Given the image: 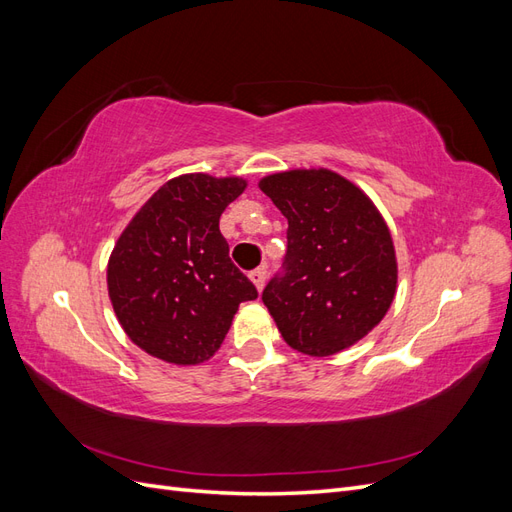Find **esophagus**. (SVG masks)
<instances>
[{"label":"esophagus","mask_w":512,"mask_h":512,"mask_svg":"<svg viewBox=\"0 0 512 512\" xmlns=\"http://www.w3.org/2000/svg\"><path fill=\"white\" fill-rule=\"evenodd\" d=\"M250 280L254 282V286H256L258 290H262V286H265V282H267V267L254 269V271L250 273Z\"/></svg>","instance_id":"esophagus-1"}]
</instances>
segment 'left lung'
I'll return each mask as SVG.
<instances>
[{"mask_svg": "<svg viewBox=\"0 0 512 512\" xmlns=\"http://www.w3.org/2000/svg\"><path fill=\"white\" fill-rule=\"evenodd\" d=\"M258 185L288 220L282 271L262 290L284 342L309 356L359 342L389 312L397 286L382 215L327 168L288 170Z\"/></svg>", "mask_w": 512, "mask_h": 512, "instance_id": "obj_1", "label": "left lung"}]
</instances>
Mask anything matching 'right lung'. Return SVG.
<instances>
[{
  "mask_svg": "<svg viewBox=\"0 0 512 512\" xmlns=\"http://www.w3.org/2000/svg\"><path fill=\"white\" fill-rule=\"evenodd\" d=\"M245 190L239 177L170 179L121 232L106 282L115 314L136 346L168 363L215 354L256 286L235 267L220 215Z\"/></svg>",
  "mask_w": 512,
  "mask_h": 512,
  "instance_id": "obj_1",
  "label": "right lung"
}]
</instances>
